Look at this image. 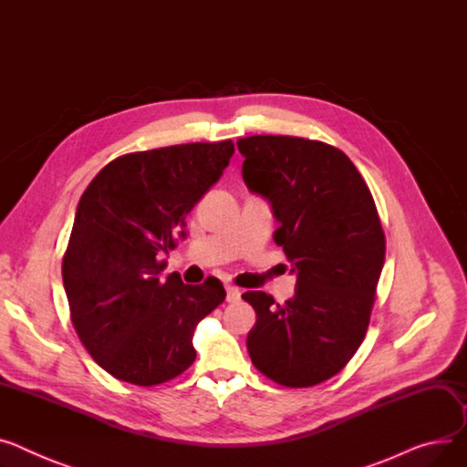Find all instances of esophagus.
Listing matches in <instances>:
<instances>
[{
	"label": "esophagus",
	"mask_w": 467,
	"mask_h": 467,
	"mask_svg": "<svg viewBox=\"0 0 467 467\" xmlns=\"http://www.w3.org/2000/svg\"><path fill=\"white\" fill-rule=\"evenodd\" d=\"M225 291H227V302H238V300H240V295H242V293H240L238 287L227 285Z\"/></svg>",
	"instance_id": "1"
}]
</instances>
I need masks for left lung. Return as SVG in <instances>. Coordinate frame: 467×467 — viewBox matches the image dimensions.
Listing matches in <instances>:
<instances>
[{
  "label": "left lung",
  "mask_w": 467,
  "mask_h": 467,
  "mask_svg": "<svg viewBox=\"0 0 467 467\" xmlns=\"http://www.w3.org/2000/svg\"><path fill=\"white\" fill-rule=\"evenodd\" d=\"M247 190L263 195L296 272L284 306L263 291L242 295L257 314L247 334L254 366L277 385H319L344 368L368 330L385 263V233L368 185L348 155L284 135L238 139Z\"/></svg>",
  "instance_id": "left-lung-1"
}]
</instances>
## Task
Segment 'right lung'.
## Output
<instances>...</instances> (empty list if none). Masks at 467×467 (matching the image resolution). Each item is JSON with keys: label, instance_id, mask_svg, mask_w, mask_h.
<instances>
[{"label": "right lung", "instance_id": "add662e5", "mask_svg": "<svg viewBox=\"0 0 467 467\" xmlns=\"http://www.w3.org/2000/svg\"><path fill=\"white\" fill-rule=\"evenodd\" d=\"M233 140L119 155L80 197L61 275L73 327L105 371L139 387L167 383L197 353L193 332L225 300L220 279L160 277L185 215L220 180Z\"/></svg>", "mask_w": 467, "mask_h": 467}]
</instances>
